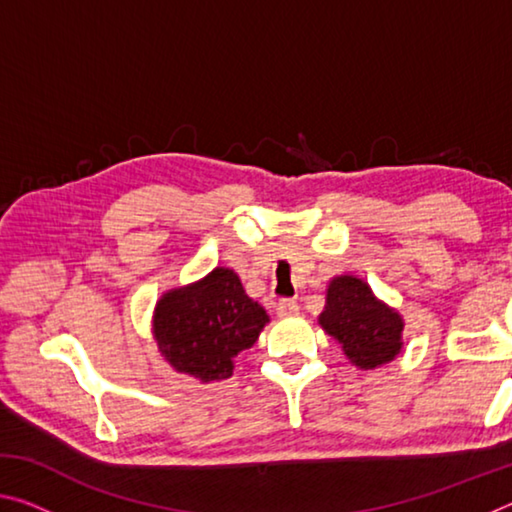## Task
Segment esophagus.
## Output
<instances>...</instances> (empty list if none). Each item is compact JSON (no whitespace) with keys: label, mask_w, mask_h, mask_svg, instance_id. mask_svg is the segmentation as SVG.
I'll use <instances>...</instances> for the list:
<instances>
[{"label":"esophagus","mask_w":512,"mask_h":512,"mask_svg":"<svg viewBox=\"0 0 512 512\" xmlns=\"http://www.w3.org/2000/svg\"><path fill=\"white\" fill-rule=\"evenodd\" d=\"M275 311H277V316H280V318H291V316H298L300 307H298L296 300H280V302H277Z\"/></svg>","instance_id":"obj_1"}]
</instances>
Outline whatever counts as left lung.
I'll return each mask as SVG.
<instances>
[{
    "mask_svg": "<svg viewBox=\"0 0 512 512\" xmlns=\"http://www.w3.org/2000/svg\"><path fill=\"white\" fill-rule=\"evenodd\" d=\"M318 325L341 345L345 359L361 370L386 366L404 350L402 314L379 300L357 275H336L327 282Z\"/></svg>",
    "mask_w": 512,
    "mask_h": 512,
    "instance_id": "1",
    "label": "left lung"
}]
</instances>
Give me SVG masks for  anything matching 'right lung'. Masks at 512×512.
I'll return each mask as SVG.
<instances>
[{
  "instance_id": "add662e5",
  "label": "right lung",
  "mask_w": 512,
  "mask_h": 512,
  "mask_svg": "<svg viewBox=\"0 0 512 512\" xmlns=\"http://www.w3.org/2000/svg\"><path fill=\"white\" fill-rule=\"evenodd\" d=\"M232 268L216 266L201 280L162 293L153 309V341L176 372L203 384L232 377L268 323Z\"/></svg>"
}]
</instances>
